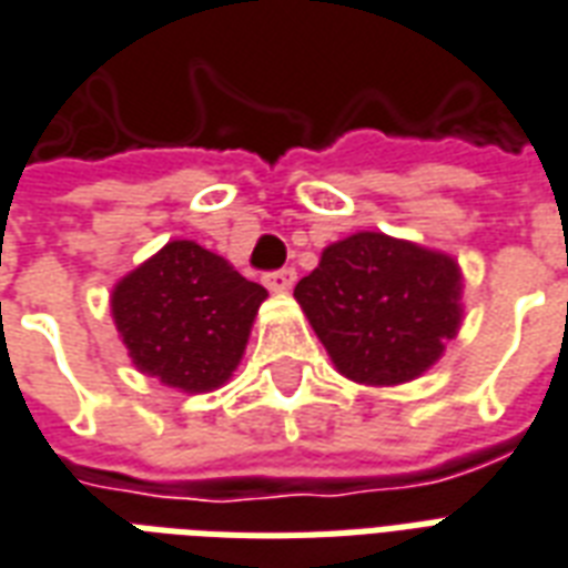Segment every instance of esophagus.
I'll return each instance as SVG.
<instances>
[{"label":"esophagus","mask_w":568,"mask_h":568,"mask_svg":"<svg viewBox=\"0 0 568 568\" xmlns=\"http://www.w3.org/2000/svg\"><path fill=\"white\" fill-rule=\"evenodd\" d=\"M293 281H296V272L293 268H278V272H268L263 284H266L272 293H287L293 287Z\"/></svg>","instance_id":"obj_1"}]
</instances>
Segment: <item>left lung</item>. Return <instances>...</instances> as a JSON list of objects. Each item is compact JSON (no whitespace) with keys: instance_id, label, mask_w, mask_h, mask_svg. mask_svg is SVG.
Masks as SVG:
<instances>
[{"instance_id":"1","label":"left lung","mask_w":568,"mask_h":568,"mask_svg":"<svg viewBox=\"0 0 568 568\" xmlns=\"http://www.w3.org/2000/svg\"><path fill=\"white\" fill-rule=\"evenodd\" d=\"M458 260L362 230L323 248L293 296L332 365L362 386H400L440 362L464 320Z\"/></svg>"}]
</instances>
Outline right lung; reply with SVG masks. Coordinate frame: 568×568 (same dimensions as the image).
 I'll return each mask as SVG.
<instances>
[{
    "label": "right lung",
    "mask_w": 568,
    "mask_h": 568,
    "mask_svg": "<svg viewBox=\"0 0 568 568\" xmlns=\"http://www.w3.org/2000/svg\"><path fill=\"white\" fill-rule=\"evenodd\" d=\"M268 293L194 239H173L116 281L110 314L134 368L170 389L224 386Z\"/></svg>",
    "instance_id": "add662e5"
}]
</instances>
